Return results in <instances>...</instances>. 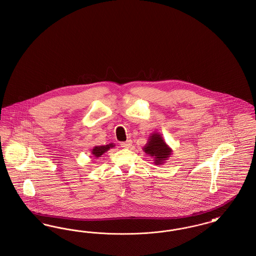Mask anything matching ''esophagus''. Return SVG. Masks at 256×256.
<instances>
[{"label":"esophagus","mask_w":256,"mask_h":256,"mask_svg":"<svg viewBox=\"0 0 256 256\" xmlns=\"http://www.w3.org/2000/svg\"><path fill=\"white\" fill-rule=\"evenodd\" d=\"M132 145V140H128V141H126V142H122V143H121V146L124 148H130Z\"/></svg>","instance_id":"obj_1"}]
</instances>
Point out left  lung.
Wrapping results in <instances>:
<instances>
[{"instance_id":"1","label":"left lung","mask_w":256,"mask_h":256,"mask_svg":"<svg viewBox=\"0 0 256 256\" xmlns=\"http://www.w3.org/2000/svg\"><path fill=\"white\" fill-rule=\"evenodd\" d=\"M143 150L148 156L154 158V163L156 165L164 164L166 160L169 159L172 152L159 132L150 134Z\"/></svg>"}]
</instances>
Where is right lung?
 <instances>
[{
  "label": "right lung",
  "instance_id": "obj_1",
  "mask_svg": "<svg viewBox=\"0 0 256 256\" xmlns=\"http://www.w3.org/2000/svg\"><path fill=\"white\" fill-rule=\"evenodd\" d=\"M113 146H115V145L113 144V143H111V144H108V145H104V146H96L93 148V150H92V152H91V154H92V156H93V158H100L104 152H106L108 150H110L111 148H113Z\"/></svg>",
  "mask_w": 256,
  "mask_h": 256
}]
</instances>
